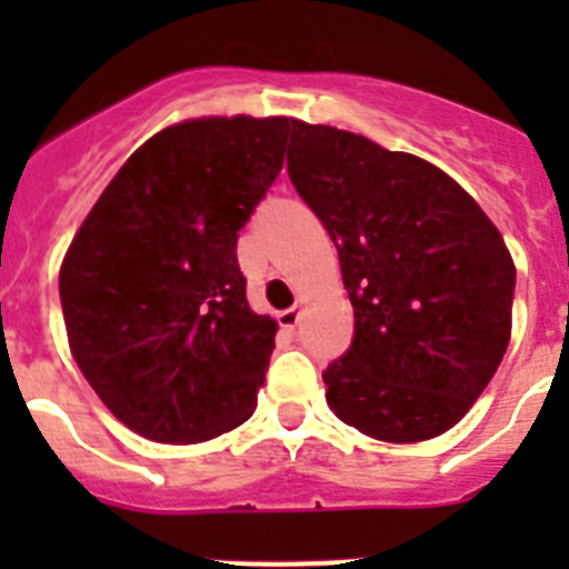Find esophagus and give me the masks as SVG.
Segmentation results:
<instances>
[{
    "label": "esophagus",
    "instance_id": "esophagus-1",
    "mask_svg": "<svg viewBox=\"0 0 569 569\" xmlns=\"http://www.w3.org/2000/svg\"><path fill=\"white\" fill-rule=\"evenodd\" d=\"M299 316H301V305H293V308L281 310V313H279V325H281V328L293 330L296 325H299Z\"/></svg>",
    "mask_w": 569,
    "mask_h": 569
}]
</instances>
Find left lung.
<instances>
[{
	"label": "left lung",
	"mask_w": 569,
	"mask_h": 569,
	"mask_svg": "<svg viewBox=\"0 0 569 569\" xmlns=\"http://www.w3.org/2000/svg\"><path fill=\"white\" fill-rule=\"evenodd\" d=\"M288 173L333 239L353 305V341L321 373L330 410L379 441L441 436L505 359V239L445 170L347 130L296 122Z\"/></svg>",
	"instance_id": "8db88e82"
}]
</instances>
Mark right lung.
<instances>
[{
  "mask_svg": "<svg viewBox=\"0 0 569 569\" xmlns=\"http://www.w3.org/2000/svg\"><path fill=\"white\" fill-rule=\"evenodd\" d=\"M290 124L233 116L159 130L70 241V353L144 439L193 445L253 416L279 328L250 310L236 241L279 176Z\"/></svg>",
  "mask_w": 569,
  "mask_h": 569,
  "instance_id": "1",
  "label": "right lung"
}]
</instances>
